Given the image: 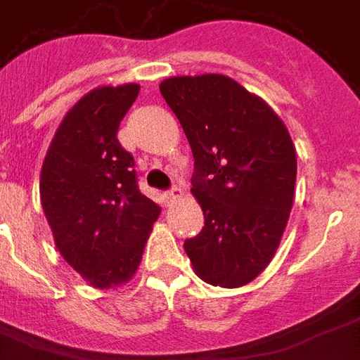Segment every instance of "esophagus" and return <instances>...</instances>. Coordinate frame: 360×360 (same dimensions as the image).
Returning a JSON list of instances; mask_svg holds the SVG:
<instances>
[{
  "label": "esophagus",
  "instance_id": "esophagus-1",
  "mask_svg": "<svg viewBox=\"0 0 360 360\" xmlns=\"http://www.w3.org/2000/svg\"><path fill=\"white\" fill-rule=\"evenodd\" d=\"M183 195V191H181V188H177V187H173L172 191H167V193H165V202H173V200H175V198H179V196Z\"/></svg>",
  "mask_w": 360,
  "mask_h": 360
}]
</instances>
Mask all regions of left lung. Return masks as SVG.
<instances>
[{
	"instance_id": "obj_1",
	"label": "left lung",
	"mask_w": 360,
	"mask_h": 360,
	"mask_svg": "<svg viewBox=\"0 0 360 360\" xmlns=\"http://www.w3.org/2000/svg\"><path fill=\"white\" fill-rule=\"evenodd\" d=\"M160 92L179 119L195 158L191 193L204 212L185 241L198 278L241 287L266 266L293 208L297 154L270 105L226 75L169 77Z\"/></svg>"
}]
</instances>
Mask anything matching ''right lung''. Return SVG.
<instances>
[{"instance_id": "add662e5", "label": "right lung", "mask_w": 360, "mask_h": 360, "mask_svg": "<svg viewBox=\"0 0 360 360\" xmlns=\"http://www.w3.org/2000/svg\"><path fill=\"white\" fill-rule=\"evenodd\" d=\"M139 90L127 82L82 96L58 127L40 173L56 247L96 289L133 278L160 216V206L136 187L133 156L117 141Z\"/></svg>"}]
</instances>
